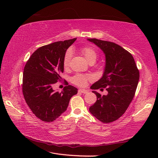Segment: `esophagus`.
<instances>
[{"label":"esophagus","instance_id":"esophagus-1","mask_svg":"<svg viewBox=\"0 0 158 158\" xmlns=\"http://www.w3.org/2000/svg\"><path fill=\"white\" fill-rule=\"evenodd\" d=\"M78 92L82 93V94H86V93H88V91L85 89H78Z\"/></svg>","mask_w":158,"mask_h":158}]
</instances>
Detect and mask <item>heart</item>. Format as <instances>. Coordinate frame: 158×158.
Segmentation results:
<instances>
[{
    "label": "heart",
    "instance_id": "b5f03b06",
    "mask_svg": "<svg viewBox=\"0 0 158 158\" xmlns=\"http://www.w3.org/2000/svg\"><path fill=\"white\" fill-rule=\"evenodd\" d=\"M82 54L84 56L85 59L87 60L89 63H95L98 57V52L93 47L89 46H85L81 48L80 49ZM72 57V52L70 50L66 51L63 57V65L64 69H67L69 64L70 59ZM92 77L89 75L82 74H76L71 78V82L76 85H78L79 87H82L87 84L88 81L91 80Z\"/></svg>",
    "mask_w": 158,
    "mask_h": 158
}]
</instances>
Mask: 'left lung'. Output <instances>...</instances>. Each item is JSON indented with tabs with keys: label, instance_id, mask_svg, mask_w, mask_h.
<instances>
[{
	"label": "left lung",
	"instance_id": "1",
	"mask_svg": "<svg viewBox=\"0 0 158 158\" xmlns=\"http://www.w3.org/2000/svg\"><path fill=\"white\" fill-rule=\"evenodd\" d=\"M101 49L106 55V67L102 78L95 82L92 89L106 88V95L93 91L97 101L89 112L103 123L117 120L125 113L135 97L140 73L132 55L114 43L88 39Z\"/></svg>",
	"mask_w": 158,
	"mask_h": 158
}]
</instances>
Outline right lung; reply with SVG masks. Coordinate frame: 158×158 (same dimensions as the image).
I'll return each instance as SVG.
<instances>
[{"label":"right lung","instance_id":"add662e5","mask_svg":"<svg viewBox=\"0 0 158 158\" xmlns=\"http://www.w3.org/2000/svg\"><path fill=\"white\" fill-rule=\"evenodd\" d=\"M74 39L56 41L38 48L24 66L22 92L26 102L35 115L45 122L55 121L68 107L70 98L78 89L66 84L61 92L52 85L60 80L63 73V57Z\"/></svg>","mask_w":158,"mask_h":158}]
</instances>
